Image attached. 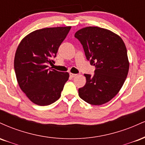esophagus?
I'll use <instances>...</instances> for the list:
<instances>
[{"label": "esophagus", "instance_id": "esophagus-1", "mask_svg": "<svg viewBox=\"0 0 145 145\" xmlns=\"http://www.w3.org/2000/svg\"><path fill=\"white\" fill-rule=\"evenodd\" d=\"M76 76V74H72V73H69V76H70L71 78H74Z\"/></svg>", "mask_w": 145, "mask_h": 145}]
</instances>
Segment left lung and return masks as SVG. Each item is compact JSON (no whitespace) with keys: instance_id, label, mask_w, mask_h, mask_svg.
Masks as SVG:
<instances>
[{"instance_id":"obj_1","label":"left lung","mask_w":145,"mask_h":145,"mask_svg":"<svg viewBox=\"0 0 145 145\" xmlns=\"http://www.w3.org/2000/svg\"><path fill=\"white\" fill-rule=\"evenodd\" d=\"M94 74H84L86 82L78 89L80 97L91 105H102L112 99L123 85L129 71L127 49L119 35L97 26L83 28L75 33Z\"/></svg>"}]
</instances>
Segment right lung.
<instances>
[{
  "label": "right lung",
  "instance_id": "obj_1",
  "mask_svg": "<svg viewBox=\"0 0 145 145\" xmlns=\"http://www.w3.org/2000/svg\"><path fill=\"white\" fill-rule=\"evenodd\" d=\"M71 26L46 28L33 31L22 40L16 50L14 69L22 91L32 102L44 106L61 97L67 72L48 68Z\"/></svg>",
  "mask_w": 145,
  "mask_h": 145
}]
</instances>
